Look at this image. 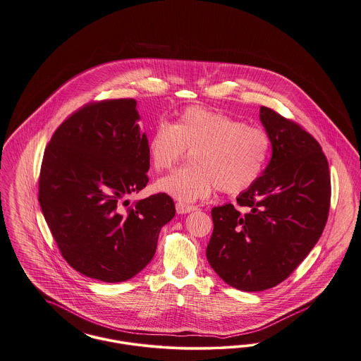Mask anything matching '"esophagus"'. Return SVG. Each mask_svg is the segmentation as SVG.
I'll return each mask as SVG.
<instances>
[{"label":"esophagus","mask_w":361,"mask_h":361,"mask_svg":"<svg viewBox=\"0 0 361 361\" xmlns=\"http://www.w3.org/2000/svg\"><path fill=\"white\" fill-rule=\"evenodd\" d=\"M195 209H197V207H192V205H186V204H180V202L176 204V212H178L179 215L189 214V212L195 211Z\"/></svg>","instance_id":"1"}]
</instances>
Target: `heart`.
<instances>
[{
    "mask_svg": "<svg viewBox=\"0 0 361 361\" xmlns=\"http://www.w3.org/2000/svg\"><path fill=\"white\" fill-rule=\"evenodd\" d=\"M186 150L192 152V167L161 178L156 189L188 205L207 198L215 188L226 194L250 188L264 171L271 141L260 127L216 111L188 106L173 124L159 123L147 140V154L156 171L175 166Z\"/></svg>",
    "mask_w": 361,
    "mask_h": 361,
    "instance_id": "b5f03b06",
    "label": "heart"
}]
</instances>
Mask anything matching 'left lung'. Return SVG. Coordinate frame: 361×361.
<instances>
[{"instance_id":"left-lung-1","label":"left lung","mask_w":361,"mask_h":361,"mask_svg":"<svg viewBox=\"0 0 361 361\" xmlns=\"http://www.w3.org/2000/svg\"><path fill=\"white\" fill-rule=\"evenodd\" d=\"M260 121L272 145L263 175L233 204L212 208L207 259L231 288L262 291L283 282L320 238L331 180L322 146L298 123L271 108Z\"/></svg>"}]
</instances>
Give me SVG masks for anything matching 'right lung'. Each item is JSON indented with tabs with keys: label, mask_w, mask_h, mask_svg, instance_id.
I'll return each mask as SVG.
<instances>
[{
	"label": "right lung",
	"mask_w": 361,
	"mask_h": 361,
	"mask_svg": "<svg viewBox=\"0 0 361 361\" xmlns=\"http://www.w3.org/2000/svg\"><path fill=\"white\" fill-rule=\"evenodd\" d=\"M138 121L133 98L89 102L59 126L44 153L38 201L51 235L73 269L101 282H124L142 271L175 216L166 192L121 209L123 198L149 182Z\"/></svg>",
	"instance_id": "right-lung-1"
}]
</instances>
